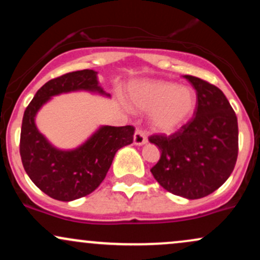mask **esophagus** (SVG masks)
I'll return each mask as SVG.
<instances>
[{
  "label": "esophagus",
  "mask_w": 260,
  "mask_h": 260,
  "mask_svg": "<svg viewBox=\"0 0 260 260\" xmlns=\"http://www.w3.org/2000/svg\"><path fill=\"white\" fill-rule=\"evenodd\" d=\"M147 134H145L143 131H137L133 136V144L134 145H144L147 144Z\"/></svg>",
  "instance_id": "34e87169"
}]
</instances>
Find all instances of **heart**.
Here are the masks:
<instances>
[{
	"instance_id": "1",
	"label": "heart",
	"mask_w": 260,
	"mask_h": 260,
	"mask_svg": "<svg viewBox=\"0 0 260 260\" xmlns=\"http://www.w3.org/2000/svg\"><path fill=\"white\" fill-rule=\"evenodd\" d=\"M131 104L136 110L150 112L149 123L155 132L172 134L189 120L197 96L192 88L166 80H142L131 86Z\"/></svg>"
}]
</instances>
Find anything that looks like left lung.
<instances>
[{"label":"left lung","instance_id":"left-lung-1","mask_svg":"<svg viewBox=\"0 0 260 260\" xmlns=\"http://www.w3.org/2000/svg\"><path fill=\"white\" fill-rule=\"evenodd\" d=\"M197 91L194 117L170 137L153 136L160 160L150 170L170 193L199 199L221 187L234 171L238 154L236 113L219 88L183 76Z\"/></svg>","mask_w":260,"mask_h":260}]
</instances>
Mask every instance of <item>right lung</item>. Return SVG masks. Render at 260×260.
<instances>
[{"mask_svg": "<svg viewBox=\"0 0 260 260\" xmlns=\"http://www.w3.org/2000/svg\"><path fill=\"white\" fill-rule=\"evenodd\" d=\"M77 91L111 98L99 84L96 71L67 73L49 80L37 91L24 111L20 132L19 151L25 172L45 194L61 202L76 201L94 192L116 153L133 142V127L100 126L78 147H55L39 131L38 112L53 96Z\"/></svg>", "mask_w": 260, "mask_h": 260, "instance_id": "add662e5", "label": "right lung"}]
</instances>
